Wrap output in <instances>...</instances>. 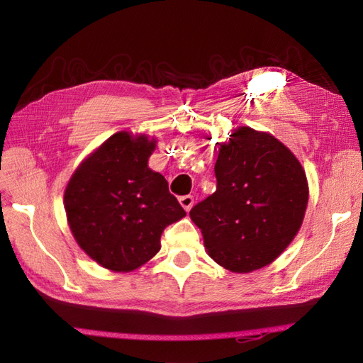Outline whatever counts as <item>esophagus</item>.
I'll return each mask as SVG.
<instances>
[{"label":"esophagus","instance_id":"1","mask_svg":"<svg viewBox=\"0 0 363 363\" xmlns=\"http://www.w3.org/2000/svg\"><path fill=\"white\" fill-rule=\"evenodd\" d=\"M179 201H180V204H182V207L184 208V211L189 212L191 208H192V206H194V196L192 195H183V196H180Z\"/></svg>","mask_w":363,"mask_h":363}]
</instances>
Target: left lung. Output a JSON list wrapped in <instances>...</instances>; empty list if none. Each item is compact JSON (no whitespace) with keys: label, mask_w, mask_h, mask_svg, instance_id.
Here are the masks:
<instances>
[{"label":"left lung","mask_w":363,"mask_h":363,"mask_svg":"<svg viewBox=\"0 0 363 363\" xmlns=\"http://www.w3.org/2000/svg\"><path fill=\"white\" fill-rule=\"evenodd\" d=\"M216 191L192 207L207 255L232 272L269 265L303 224L309 184L294 152L267 131L238 127L221 142Z\"/></svg>","instance_id":"8db88e82"}]
</instances>
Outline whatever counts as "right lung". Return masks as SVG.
Returning a JSON list of instances; mask_svg holds the SVG:
<instances>
[{
	"label": "right lung",
	"instance_id": "add662e5",
	"mask_svg": "<svg viewBox=\"0 0 363 363\" xmlns=\"http://www.w3.org/2000/svg\"><path fill=\"white\" fill-rule=\"evenodd\" d=\"M156 138L118 131L74 171L63 196L74 239L98 265L130 272L160 250L164 227L186 212L148 168Z\"/></svg>",
	"mask_w": 363,
	"mask_h": 363
}]
</instances>
